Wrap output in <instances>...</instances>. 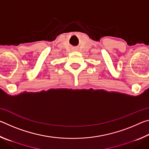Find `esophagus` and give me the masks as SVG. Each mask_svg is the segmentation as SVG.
<instances>
[{"mask_svg": "<svg viewBox=\"0 0 149 149\" xmlns=\"http://www.w3.org/2000/svg\"><path fill=\"white\" fill-rule=\"evenodd\" d=\"M77 49H74V50H76Z\"/></svg>", "mask_w": 149, "mask_h": 149, "instance_id": "esophagus-1", "label": "esophagus"}]
</instances>
